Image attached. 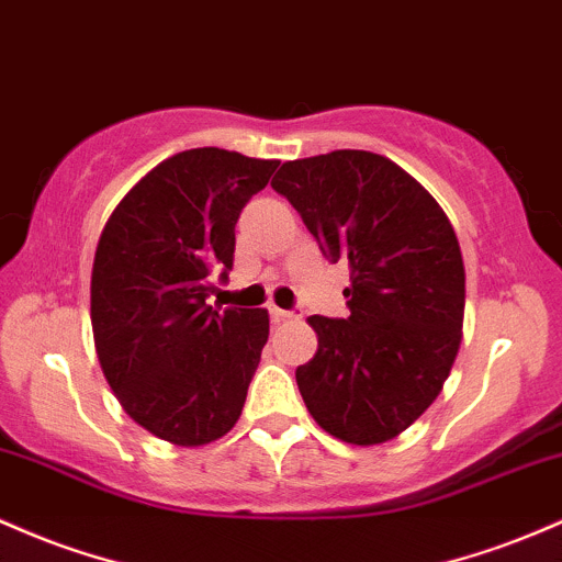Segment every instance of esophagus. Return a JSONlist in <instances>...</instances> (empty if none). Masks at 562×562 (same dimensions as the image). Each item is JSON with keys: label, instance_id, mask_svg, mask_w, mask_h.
Wrapping results in <instances>:
<instances>
[{"label": "esophagus", "instance_id": "1", "mask_svg": "<svg viewBox=\"0 0 562 562\" xmlns=\"http://www.w3.org/2000/svg\"><path fill=\"white\" fill-rule=\"evenodd\" d=\"M271 317L274 319H301V312L299 310H277V306H271Z\"/></svg>", "mask_w": 562, "mask_h": 562}]
</instances>
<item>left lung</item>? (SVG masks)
I'll return each instance as SVG.
<instances>
[{
  "mask_svg": "<svg viewBox=\"0 0 562 562\" xmlns=\"http://www.w3.org/2000/svg\"><path fill=\"white\" fill-rule=\"evenodd\" d=\"M271 189L330 263H349V317H310L317 355L295 371L301 397L338 440H392L435 403L461 344L464 261L451 221L416 178L373 151L293 159Z\"/></svg>",
  "mask_w": 562,
  "mask_h": 562,
  "instance_id": "left-lung-1",
  "label": "left lung"
}]
</instances>
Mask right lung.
Here are the masks:
<instances>
[{
	"label": "right lung",
	"mask_w": 562,
	"mask_h": 562,
	"mask_svg": "<svg viewBox=\"0 0 562 562\" xmlns=\"http://www.w3.org/2000/svg\"><path fill=\"white\" fill-rule=\"evenodd\" d=\"M277 165L215 146L172 154L98 239L90 319L103 375L127 416L172 446H207L243 413L269 314L207 295L213 271L229 277L234 224Z\"/></svg>",
	"instance_id": "add662e5"
}]
</instances>
